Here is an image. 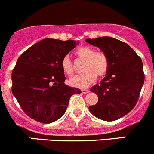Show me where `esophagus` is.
Here are the masks:
<instances>
[{
    "label": "esophagus",
    "mask_w": 154,
    "mask_h": 154,
    "mask_svg": "<svg viewBox=\"0 0 154 154\" xmlns=\"http://www.w3.org/2000/svg\"><path fill=\"white\" fill-rule=\"evenodd\" d=\"M81 92L83 93H88L90 91H89V90H87V89H84V90H81Z\"/></svg>",
    "instance_id": "1"
}]
</instances>
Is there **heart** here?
<instances>
[{"mask_svg": "<svg viewBox=\"0 0 154 154\" xmlns=\"http://www.w3.org/2000/svg\"><path fill=\"white\" fill-rule=\"evenodd\" d=\"M75 54L79 59L85 62L83 67L84 73L69 79L68 84L71 87L86 88L94 83L97 75L103 77L107 74L109 61L104 52L96 51L95 49L88 46H81L76 50ZM61 67L63 71L67 75H72L74 73V64L68 55L63 57Z\"/></svg>", "mask_w": 154, "mask_h": 154, "instance_id": "heart-1", "label": "heart"}]
</instances>
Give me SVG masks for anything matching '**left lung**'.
<instances>
[{
    "label": "left lung",
    "instance_id": "obj_1",
    "mask_svg": "<svg viewBox=\"0 0 154 154\" xmlns=\"http://www.w3.org/2000/svg\"><path fill=\"white\" fill-rule=\"evenodd\" d=\"M107 55L109 67L100 84L90 91L98 96V103L89 107L90 112L107 122L116 121L135 106L144 82L141 58L124 42L109 36L87 38Z\"/></svg>",
    "mask_w": 154,
    "mask_h": 154
}]
</instances>
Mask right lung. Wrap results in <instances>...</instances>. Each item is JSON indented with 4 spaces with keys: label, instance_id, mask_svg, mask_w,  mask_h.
I'll return each instance as SVG.
<instances>
[{
    "label": "right lung",
    "instance_id": "add662e5",
    "mask_svg": "<svg viewBox=\"0 0 154 154\" xmlns=\"http://www.w3.org/2000/svg\"><path fill=\"white\" fill-rule=\"evenodd\" d=\"M78 42L45 38L32 45L17 61L12 71V93L24 112L44 124L65 112L72 95L80 89L64 84L61 61Z\"/></svg>",
    "mask_w": 154,
    "mask_h": 154
}]
</instances>
